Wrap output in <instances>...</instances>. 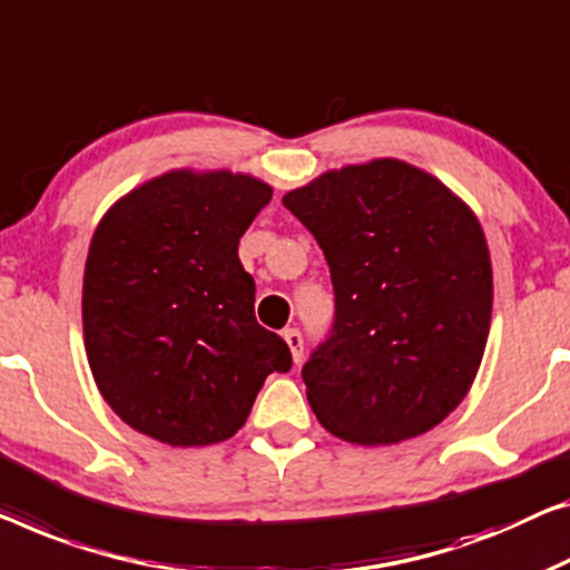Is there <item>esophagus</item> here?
I'll use <instances>...</instances> for the list:
<instances>
[{"instance_id": "34e87169", "label": "esophagus", "mask_w": 570, "mask_h": 570, "mask_svg": "<svg viewBox=\"0 0 570 570\" xmlns=\"http://www.w3.org/2000/svg\"><path fill=\"white\" fill-rule=\"evenodd\" d=\"M284 340H286L288 351H292V355H294V361L299 363L302 355H304V337H302V333H299V330L288 327V330H284Z\"/></svg>"}]
</instances>
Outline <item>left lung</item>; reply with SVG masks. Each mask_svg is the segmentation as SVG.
I'll use <instances>...</instances> for the list:
<instances>
[{
	"mask_svg": "<svg viewBox=\"0 0 570 570\" xmlns=\"http://www.w3.org/2000/svg\"><path fill=\"white\" fill-rule=\"evenodd\" d=\"M284 207L333 278V327L302 368L317 420L361 445L435 428L469 394L491 327L479 219L438 178L392 158L320 176Z\"/></svg>",
	"mask_w": 570,
	"mask_h": 570,
	"instance_id": "left-lung-1",
	"label": "left lung"
}]
</instances>
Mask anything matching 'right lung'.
I'll return each instance as SVG.
<instances>
[{
    "instance_id": "add662e5",
    "label": "right lung",
    "mask_w": 570,
    "mask_h": 570,
    "mask_svg": "<svg viewBox=\"0 0 570 570\" xmlns=\"http://www.w3.org/2000/svg\"><path fill=\"white\" fill-rule=\"evenodd\" d=\"M271 186L174 171L101 219L83 268V345L117 417L168 445L233 438L292 351L256 320L237 245Z\"/></svg>"
}]
</instances>
